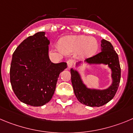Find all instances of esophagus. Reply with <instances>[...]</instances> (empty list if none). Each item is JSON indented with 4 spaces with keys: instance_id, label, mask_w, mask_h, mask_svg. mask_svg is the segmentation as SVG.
I'll return each instance as SVG.
<instances>
[{
    "instance_id": "obj_1",
    "label": "esophagus",
    "mask_w": 133,
    "mask_h": 133,
    "mask_svg": "<svg viewBox=\"0 0 133 133\" xmlns=\"http://www.w3.org/2000/svg\"><path fill=\"white\" fill-rule=\"evenodd\" d=\"M67 64H68V68H69V69H70V68L72 67L73 64H74V60L71 59H68V62H67Z\"/></svg>"
}]
</instances>
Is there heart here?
I'll return each mask as SVG.
<instances>
[{
    "label": "heart",
    "instance_id": "1",
    "mask_svg": "<svg viewBox=\"0 0 133 133\" xmlns=\"http://www.w3.org/2000/svg\"><path fill=\"white\" fill-rule=\"evenodd\" d=\"M60 46L64 52L69 54L79 51L81 58H87L96 52L98 43L94 37L85 35L68 36L62 39Z\"/></svg>",
    "mask_w": 133,
    "mask_h": 133
}]
</instances>
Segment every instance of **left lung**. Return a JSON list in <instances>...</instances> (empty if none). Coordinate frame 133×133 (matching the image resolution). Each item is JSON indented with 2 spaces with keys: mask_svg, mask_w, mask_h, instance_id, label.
Wrapping results in <instances>:
<instances>
[{
  "mask_svg": "<svg viewBox=\"0 0 133 133\" xmlns=\"http://www.w3.org/2000/svg\"><path fill=\"white\" fill-rule=\"evenodd\" d=\"M89 64H105L111 70L112 84L107 89L97 90L87 87L76 70L71 69V83L77 100L82 104L90 107H100L107 104L115 96L121 79V68L118 55L112 44L108 41H101V52L85 61ZM79 64V63H78ZM77 64V65H78Z\"/></svg>",
  "mask_w": 133,
  "mask_h": 133,
  "instance_id": "obj_1",
  "label": "left lung"
}]
</instances>
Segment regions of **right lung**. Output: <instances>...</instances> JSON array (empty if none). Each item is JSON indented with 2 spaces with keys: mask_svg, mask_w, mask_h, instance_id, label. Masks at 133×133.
Returning a JSON list of instances; mask_svg holds the SVG:
<instances>
[{
  "mask_svg": "<svg viewBox=\"0 0 133 133\" xmlns=\"http://www.w3.org/2000/svg\"><path fill=\"white\" fill-rule=\"evenodd\" d=\"M44 32L29 36L16 48L10 70V83L22 102L42 106L51 100L65 62L54 64L48 56L49 40Z\"/></svg>",
  "mask_w": 133,
  "mask_h": 133,
  "instance_id": "obj_1",
  "label": "right lung"
}]
</instances>
